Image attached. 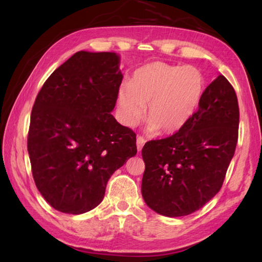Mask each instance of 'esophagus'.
<instances>
[{
    "instance_id": "1",
    "label": "esophagus",
    "mask_w": 262,
    "mask_h": 262,
    "mask_svg": "<svg viewBox=\"0 0 262 262\" xmlns=\"http://www.w3.org/2000/svg\"><path fill=\"white\" fill-rule=\"evenodd\" d=\"M144 143H145V139H144V137H143V136H141V135L137 136L136 145H137V150H139V151H141L142 148H143Z\"/></svg>"
}]
</instances>
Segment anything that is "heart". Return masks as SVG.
<instances>
[{
	"label": "heart",
	"instance_id": "1",
	"mask_svg": "<svg viewBox=\"0 0 262 262\" xmlns=\"http://www.w3.org/2000/svg\"><path fill=\"white\" fill-rule=\"evenodd\" d=\"M205 76L194 66L151 62L135 70L129 85L118 95L121 120L133 126L143 117L159 133L171 134L181 129L200 104Z\"/></svg>",
	"mask_w": 262,
	"mask_h": 262
}]
</instances>
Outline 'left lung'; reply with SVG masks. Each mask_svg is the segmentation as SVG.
I'll return each instance as SVG.
<instances>
[{
  "label": "left lung",
  "mask_w": 262,
  "mask_h": 262,
  "mask_svg": "<svg viewBox=\"0 0 262 262\" xmlns=\"http://www.w3.org/2000/svg\"><path fill=\"white\" fill-rule=\"evenodd\" d=\"M239 106L220 75L203 91L196 112L176 134L144 144L142 196L158 214L179 217L220 192L238 141Z\"/></svg>",
  "instance_id": "1"
}]
</instances>
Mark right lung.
Wrapping results in <instances>:
<instances>
[{
  "label": "right lung",
  "mask_w": 262,
  "mask_h": 262,
  "mask_svg": "<svg viewBox=\"0 0 262 262\" xmlns=\"http://www.w3.org/2000/svg\"><path fill=\"white\" fill-rule=\"evenodd\" d=\"M115 53L77 52L43 83L31 112L28 151L35 186L66 214L90 211L135 156L136 134L111 112L122 74Z\"/></svg>",
  "instance_id": "obj_1"
}]
</instances>
